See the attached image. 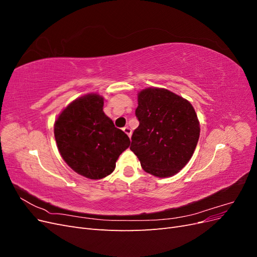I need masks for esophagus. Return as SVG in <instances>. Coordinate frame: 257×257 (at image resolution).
Wrapping results in <instances>:
<instances>
[{
  "instance_id": "34e87169",
  "label": "esophagus",
  "mask_w": 257,
  "mask_h": 257,
  "mask_svg": "<svg viewBox=\"0 0 257 257\" xmlns=\"http://www.w3.org/2000/svg\"><path fill=\"white\" fill-rule=\"evenodd\" d=\"M123 131H124V133H125L131 138V136H132V130L128 126H125V127H123Z\"/></svg>"
}]
</instances>
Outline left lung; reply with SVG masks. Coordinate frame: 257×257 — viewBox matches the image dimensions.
<instances>
[{
  "mask_svg": "<svg viewBox=\"0 0 257 257\" xmlns=\"http://www.w3.org/2000/svg\"><path fill=\"white\" fill-rule=\"evenodd\" d=\"M139 125L130 149L146 173L159 178L178 174L188 164L198 143L200 127L188 99L163 88L138 92Z\"/></svg>",
  "mask_w": 257,
  "mask_h": 257,
  "instance_id": "left-lung-1",
  "label": "left lung"
}]
</instances>
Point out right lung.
I'll use <instances>...</instances> for the list:
<instances>
[{"label":"right lung","instance_id":"obj_1","mask_svg":"<svg viewBox=\"0 0 257 257\" xmlns=\"http://www.w3.org/2000/svg\"><path fill=\"white\" fill-rule=\"evenodd\" d=\"M104 97L89 93L74 99L54 122V138L62 159L74 172L92 180L110 175L130 138L103 110Z\"/></svg>","mask_w":257,"mask_h":257}]
</instances>
